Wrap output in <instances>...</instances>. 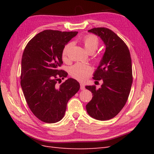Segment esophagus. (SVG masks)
Listing matches in <instances>:
<instances>
[{
    "instance_id": "34e87169",
    "label": "esophagus",
    "mask_w": 154,
    "mask_h": 154,
    "mask_svg": "<svg viewBox=\"0 0 154 154\" xmlns=\"http://www.w3.org/2000/svg\"><path fill=\"white\" fill-rule=\"evenodd\" d=\"M80 89H81V90H84L85 89L83 83H80Z\"/></svg>"
}]
</instances>
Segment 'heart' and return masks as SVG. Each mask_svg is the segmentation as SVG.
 I'll return each instance as SVG.
<instances>
[{
  "label": "heart",
  "instance_id": "1",
  "mask_svg": "<svg viewBox=\"0 0 154 154\" xmlns=\"http://www.w3.org/2000/svg\"><path fill=\"white\" fill-rule=\"evenodd\" d=\"M83 43L85 48L89 54H93L97 50L99 47V40L97 36L92 34L87 35L83 38ZM73 46V43H68L64 46L62 50V58L63 60H66L68 57L69 52L71 47ZM97 61H100V58L97 59ZM69 75L77 80L80 81H85L93 73V68L91 65L83 63H75L69 68Z\"/></svg>",
  "mask_w": 154,
  "mask_h": 154
}]
</instances>
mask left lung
Returning a JSON list of instances; mask_svg holds the SVG:
<instances>
[{
	"label": "left lung",
	"instance_id": "obj_1",
	"mask_svg": "<svg viewBox=\"0 0 154 154\" xmlns=\"http://www.w3.org/2000/svg\"><path fill=\"white\" fill-rule=\"evenodd\" d=\"M99 36L106 46L99 65L93 74L95 82L101 80L99 89L86 86L93 98L86 105L87 113L93 119L107 120L119 114L125 105L132 83V60L126 44L106 28L88 30Z\"/></svg>",
	"mask_w": 154,
	"mask_h": 154
}]
</instances>
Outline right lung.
Wrapping results in <instances>:
<instances>
[{
	"label": "right lung",
	"mask_w": 154,
	"mask_h": 154,
	"mask_svg": "<svg viewBox=\"0 0 154 154\" xmlns=\"http://www.w3.org/2000/svg\"><path fill=\"white\" fill-rule=\"evenodd\" d=\"M77 32L46 30L31 39L23 52L20 85L28 105L39 120L55 123L64 116L67 104L80 89L69 78L60 87V77L67 73L59 69L63 63L62 50Z\"/></svg>",
	"instance_id": "1"
}]
</instances>
